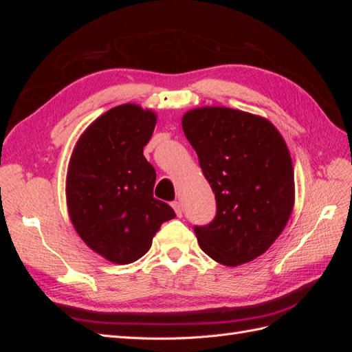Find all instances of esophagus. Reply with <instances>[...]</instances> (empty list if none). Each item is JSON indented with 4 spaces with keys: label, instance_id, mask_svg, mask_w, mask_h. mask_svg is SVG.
<instances>
[{
    "label": "esophagus",
    "instance_id": "1",
    "mask_svg": "<svg viewBox=\"0 0 352 352\" xmlns=\"http://www.w3.org/2000/svg\"><path fill=\"white\" fill-rule=\"evenodd\" d=\"M172 207H173V210H175V212H176V216H177V217H182V214H184V207H182V204H180L179 201H175L173 204H172Z\"/></svg>",
    "mask_w": 352,
    "mask_h": 352
}]
</instances>
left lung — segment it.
Here are the masks:
<instances>
[{
    "mask_svg": "<svg viewBox=\"0 0 352 352\" xmlns=\"http://www.w3.org/2000/svg\"><path fill=\"white\" fill-rule=\"evenodd\" d=\"M182 127L216 195V217L195 226L201 250L223 265L248 263L278 239L295 199L286 142L264 117L228 107L185 113Z\"/></svg>",
    "mask_w": 352,
    "mask_h": 352,
    "instance_id": "8db88e82",
    "label": "left lung"
}]
</instances>
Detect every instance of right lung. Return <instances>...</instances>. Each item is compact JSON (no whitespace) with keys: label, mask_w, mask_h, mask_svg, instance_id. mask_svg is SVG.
<instances>
[{"label":"right lung","mask_w":352,"mask_h":352,"mask_svg":"<svg viewBox=\"0 0 352 352\" xmlns=\"http://www.w3.org/2000/svg\"><path fill=\"white\" fill-rule=\"evenodd\" d=\"M157 114L136 104L105 111L72 153L66 198L82 241L105 260L129 264L151 248L175 211L153 195L155 170L144 157Z\"/></svg>","instance_id":"obj_1"}]
</instances>
